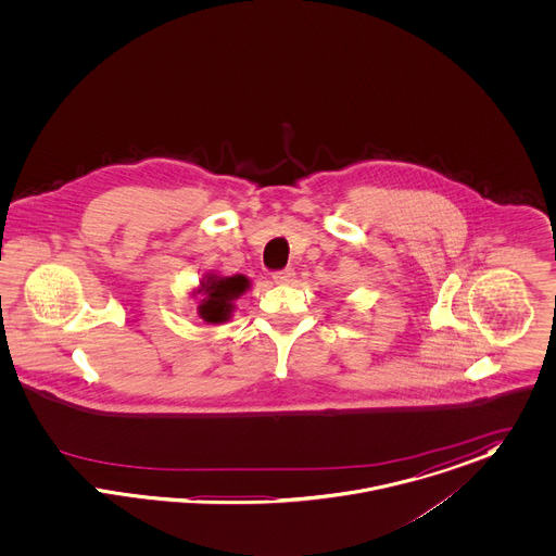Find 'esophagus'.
Returning a JSON list of instances; mask_svg holds the SVG:
<instances>
[{
    "label": "esophagus",
    "mask_w": 556,
    "mask_h": 556,
    "mask_svg": "<svg viewBox=\"0 0 556 556\" xmlns=\"http://www.w3.org/2000/svg\"><path fill=\"white\" fill-rule=\"evenodd\" d=\"M273 281L279 283V286H288L294 281V270L292 268H286V270H277L273 273Z\"/></svg>",
    "instance_id": "obj_1"
}]
</instances>
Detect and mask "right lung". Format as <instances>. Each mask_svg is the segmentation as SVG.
<instances>
[{"label": "right lung", "mask_w": 556, "mask_h": 556, "mask_svg": "<svg viewBox=\"0 0 556 556\" xmlns=\"http://www.w3.org/2000/svg\"><path fill=\"white\" fill-rule=\"evenodd\" d=\"M251 288L245 275L224 277L219 273H204L200 283L189 292L191 296H200L198 315L206 324H224L235 313V301H239Z\"/></svg>", "instance_id": "1"}]
</instances>
